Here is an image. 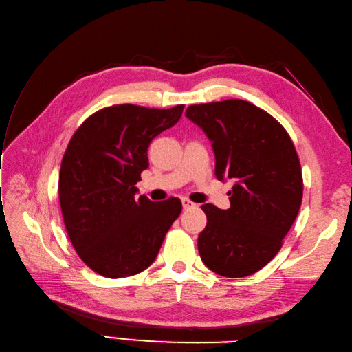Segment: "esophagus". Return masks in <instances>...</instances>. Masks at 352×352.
Masks as SVG:
<instances>
[{
  "mask_svg": "<svg viewBox=\"0 0 352 352\" xmlns=\"http://www.w3.org/2000/svg\"><path fill=\"white\" fill-rule=\"evenodd\" d=\"M182 204H183V208H192L196 206V204H193L190 199H187V198H183Z\"/></svg>",
  "mask_w": 352,
  "mask_h": 352,
  "instance_id": "esophagus-1",
  "label": "esophagus"
}]
</instances>
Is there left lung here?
Here are the masks:
<instances>
[{"label": "left lung", "instance_id": "8db88e82", "mask_svg": "<svg viewBox=\"0 0 352 352\" xmlns=\"http://www.w3.org/2000/svg\"><path fill=\"white\" fill-rule=\"evenodd\" d=\"M186 117L210 138L219 182L231 179V207L201 208L202 263L225 277H244L267 265L283 244L303 199V175L287 130L264 109L230 99L192 104Z\"/></svg>", "mask_w": 352, "mask_h": 352}]
</instances>
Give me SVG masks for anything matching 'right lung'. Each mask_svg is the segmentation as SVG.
<instances>
[{"instance_id": "obj_1", "label": "right lung", "mask_w": 352, "mask_h": 352, "mask_svg": "<svg viewBox=\"0 0 352 352\" xmlns=\"http://www.w3.org/2000/svg\"><path fill=\"white\" fill-rule=\"evenodd\" d=\"M183 109L113 104L73 133L60 168V206L73 248L97 274L120 279L148 268L182 213L178 198H138L135 184L148 168L151 141L177 124Z\"/></svg>"}]
</instances>
